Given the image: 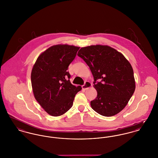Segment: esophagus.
Segmentation results:
<instances>
[{"mask_svg":"<svg viewBox=\"0 0 158 158\" xmlns=\"http://www.w3.org/2000/svg\"><path fill=\"white\" fill-rule=\"evenodd\" d=\"M91 86H92V84L91 82H89L88 81H86L84 85L82 86V89H87L89 88Z\"/></svg>","mask_w":158,"mask_h":158,"instance_id":"1","label":"esophagus"}]
</instances>
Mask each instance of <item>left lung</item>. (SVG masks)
I'll list each match as a JSON object with an SVG mask.
<instances>
[{
	"label": "left lung",
	"mask_w": 158,
	"mask_h": 158,
	"mask_svg": "<svg viewBox=\"0 0 158 158\" xmlns=\"http://www.w3.org/2000/svg\"><path fill=\"white\" fill-rule=\"evenodd\" d=\"M77 56L89 66L94 79L93 86L97 97L91 102L93 110L107 117L122 111L135 89L130 62L122 53L107 45L82 47ZM98 79L101 81L96 83Z\"/></svg>",
	"instance_id": "left-lung-1"
}]
</instances>
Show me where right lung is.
I'll return each mask as SVG.
<instances>
[{
    "mask_svg": "<svg viewBox=\"0 0 158 158\" xmlns=\"http://www.w3.org/2000/svg\"><path fill=\"white\" fill-rule=\"evenodd\" d=\"M80 47L58 44L42 52L33 65L31 82L33 95L44 110L52 116L63 115L73 106L82 89L70 81L67 71Z\"/></svg>",
    "mask_w": 158,
    "mask_h": 158,
    "instance_id": "right-lung-1",
    "label": "right lung"
}]
</instances>
